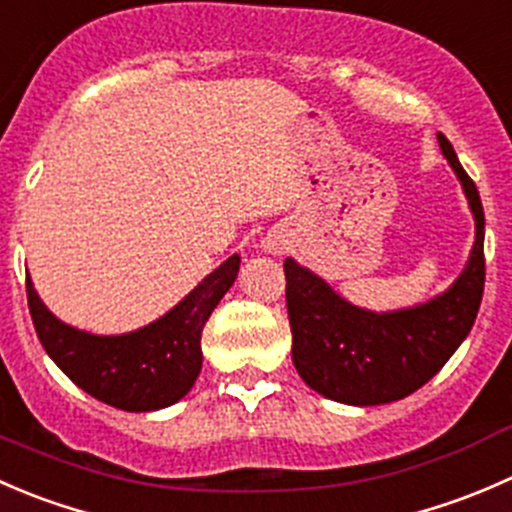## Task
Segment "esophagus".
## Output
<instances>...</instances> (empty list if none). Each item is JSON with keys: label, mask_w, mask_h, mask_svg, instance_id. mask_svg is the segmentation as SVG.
<instances>
[{"label": "esophagus", "mask_w": 512, "mask_h": 512, "mask_svg": "<svg viewBox=\"0 0 512 512\" xmlns=\"http://www.w3.org/2000/svg\"><path fill=\"white\" fill-rule=\"evenodd\" d=\"M283 249H286V241L278 239V236H273V239L266 241L268 254H283Z\"/></svg>", "instance_id": "1"}]
</instances>
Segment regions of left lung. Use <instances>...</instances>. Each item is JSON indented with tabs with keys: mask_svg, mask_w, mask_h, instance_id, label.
<instances>
[{
	"mask_svg": "<svg viewBox=\"0 0 512 512\" xmlns=\"http://www.w3.org/2000/svg\"><path fill=\"white\" fill-rule=\"evenodd\" d=\"M438 144L475 221L468 261L443 293L396 311H368L296 258L283 261L293 366L323 398L346 406L401 401L426 386L473 328L485 283L483 204L450 141L438 134Z\"/></svg>",
	"mask_w": 512,
	"mask_h": 512,
	"instance_id": "1",
	"label": "left lung"
}]
</instances>
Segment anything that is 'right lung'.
I'll list each match as a JSON object with an SVG mask.
<instances>
[{
    "mask_svg": "<svg viewBox=\"0 0 512 512\" xmlns=\"http://www.w3.org/2000/svg\"><path fill=\"white\" fill-rule=\"evenodd\" d=\"M241 256L226 258L171 311L119 336H99L59 321L27 276L29 313L44 351L82 391L106 406L149 413L179 403L201 373V331L239 276Z\"/></svg>",
    "mask_w": 512,
    "mask_h": 512,
    "instance_id": "right-lung-1",
    "label": "right lung"
}]
</instances>
